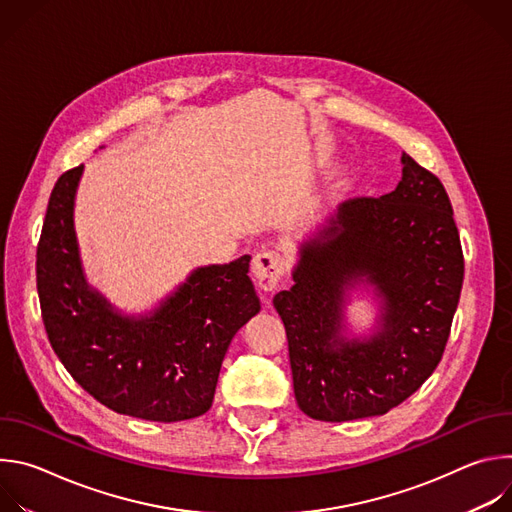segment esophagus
Here are the masks:
<instances>
[{
	"instance_id": "34e87169",
	"label": "esophagus",
	"mask_w": 512,
	"mask_h": 512,
	"mask_svg": "<svg viewBox=\"0 0 512 512\" xmlns=\"http://www.w3.org/2000/svg\"><path fill=\"white\" fill-rule=\"evenodd\" d=\"M285 267H287V261L279 251H263V253H257L251 269L257 285L263 291H273L279 285L285 273Z\"/></svg>"
}]
</instances>
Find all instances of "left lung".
Listing matches in <instances>:
<instances>
[{"mask_svg": "<svg viewBox=\"0 0 512 512\" xmlns=\"http://www.w3.org/2000/svg\"><path fill=\"white\" fill-rule=\"evenodd\" d=\"M399 186L338 208L302 249L296 285L273 298L283 320L294 393L320 421L383 415L413 395L446 350L464 281V253L444 184L403 156ZM358 276L388 300L369 343L337 336L343 285Z\"/></svg>", "mask_w": 512, "mask_h": 512, "instance_id": "obj_1", "label": "left lung"}]
</instances>
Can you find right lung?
<instances>
[{
  "label": "right lung",
  "instance_id": "1",
  "mask_svg": "<svg viewBox=\"0 0 512 512\" xmlns=\"http://www.w3.org/2000/svg\"><path fill=\"white\" fill-rule=\"evenodd\" d=\"M83 166L54 184L36 251V285L48 340L105 407L148 421H184L212 405L237 330L259 312L249 255L200 267L150 318L117 316L81 273L72 200Z\"/></svg>",
  "mask_w": 512,
  "mask_h": 512
}]
</instances>
